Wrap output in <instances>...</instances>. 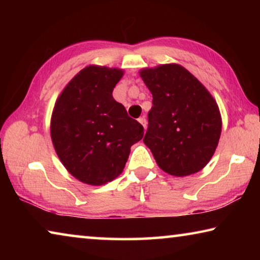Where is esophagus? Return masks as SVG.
<instances>
[{"label":"esophagus","instance_id":"obj_1","mask_svg":"<svg viewBox=\"0 0 260 260\" xmlns=\"http://www.w3.org/2000/svg\"><path fill=\"white\" fill-rule=\"evenodd\" d=\"M139 122L144 127V129L147 128V120H146V118H144V117L139 118Z\"/></svg>","mask_w":260,"mask_h":260}]
</instances>
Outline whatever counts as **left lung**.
<instances>
[{
	"mask_svg": "<svg viewBox=\"0 0 260 260\" xmlns=\"http://www.w3.org/2000/svg\"><path fill=\"white\" fill-rule=\"evenodd\" d=\"M140 76L152 94L143 142L164 172L174 177L199 172L212 158L221 134L217 102L179 64L142 69Z\"/></svg>",
	"mask_w": 260,
	"mask_h": 260,
	"instance_id": "obj_1",
	"label": "left lung"
}]
</instances>
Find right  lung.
Wrapping results in <instances>:
<instances>
[{
    "label": "right lung",
    "mask_w": 260,
    "mask_h": 260,
    "mask_svg": "<svg viewBox=\"0 0 260 260\" xmlns=\"http://www.w3.org/2000/svg\"><path fill=\"white\" fill-rule=\"evenodd\" d=\"M124 71L89 65L70 81L55 103L50 134L57 156L79 181L101 186L124 170L143 126L112 91Z\"/></svg>",
    "instance_id": "add662e5"
}]
</instances>
